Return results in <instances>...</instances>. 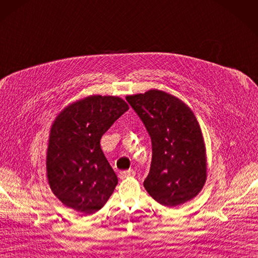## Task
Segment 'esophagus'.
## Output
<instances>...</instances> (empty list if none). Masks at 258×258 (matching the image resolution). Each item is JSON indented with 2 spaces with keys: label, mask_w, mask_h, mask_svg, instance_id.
Listing matches in <instances>:
<instances>
[{
  "label": "esophagus",
  "mask_w": 258,
  "mask_h": 258,
  "mask_svg": "<svg viewBox=\"0 0 258 258\" xmlns=\"http://www.w3.org/2000/svg\"><path fill=\"white\" fill-rule=\"evenodd\" d=\"M135 172L133 170H126V171H120V173H118V177L120 179H125V177H128V176H134Z\"/></svg>",
  "instance_id": "34e87169"
}]
</instances>
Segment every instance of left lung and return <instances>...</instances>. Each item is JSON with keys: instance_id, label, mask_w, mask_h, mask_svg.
<instances>
[{"instance_id": "1", "label": "left lung", "mask_w": 258, "mask_h": 258, "mask_svg": "<svg viewBox=\"0 0 258 258\" xmlns=\"http://www.w3.org/2000/svg\"><path fill=\"white\" fill-rule=\"evenodd\" d=\"M146 126L153 159L144 186L156 202L176 207L193 200L207 179L206 146L197 118L186 103L150 89L126 97Z\"/></svg>"}]
</instances>
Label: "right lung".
Wrapping results in <instances>:
<instances>
[{
    "instance_id": "add662e5",
    "label": "right lung",
    "mask_w": 258,
    "mask_h": 258,
    "mask_svg": "<svg viewBox=\"0 0 258 258\" xmlns=\"http://www.w3.org/2000/svg\"><path fill=\"white\" fill-rule=\"evenodd\" d=\"M127 110L120 97L92 95L66 105L55 117L45 164L50 188L64 206L91 215L108 202L117 176L100 140Z\"/></svg>"
}]
</instances>
